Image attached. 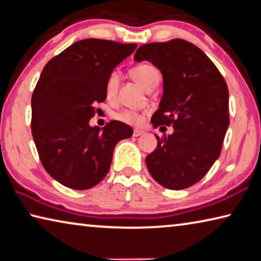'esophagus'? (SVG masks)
Listing matches in <instances>:
<instances>
[{"mask_svg": "<svg viewBox=\"0 0 261 261\" xmlns=\"http://www.w3.org/2000/svg\"><path fill=\"white\" fill-rule=\"evenodd\" d=\"M144 133L143 130H141V129H134V132H133V135L134 136H136V138H138V136H140V135H142Z\"/></svg>", "mask_w": 261, "mask_h": 261, "instance_id": "esophagus-1", "label": "esophagus"}]
</instances>
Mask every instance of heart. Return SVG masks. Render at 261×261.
I'll use <instances>...</instances> for the list:
<instances>
[{
	"mask_svg": "<svg viewBox=\"0 0 261 261\" xmlns=\"http://www.w3.org/2000/svg\"><path fill=\"white\" fill-rule=\"evenodd\" d=\"M130 76L138 82L139 85L143 87L145 90H148L150 87L158 84L159 77L161 74L156 67H153L150 64H141V65L134 66L130 70ZM119 86V75L117 72H112L107 77V81H105L104 85V90L105 95H107L108 99H112L116 97L117 90ZM117 118L119 120L128 123V125H139V123L142 122V116L138 112L133 111H123L119 113Z\"/></svg>",
	"mask_w": 261,
	"mask_h": 261,
	"instance_id": "obj_1",
	"label": "heart"
}]
</instances>
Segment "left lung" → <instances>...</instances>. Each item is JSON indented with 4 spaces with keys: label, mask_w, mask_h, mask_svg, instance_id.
<instances>
[{
    "label": "left lung",
    "mask_w": 261,
    "mask_h": 261,
    "mask_svg": "<svg viewBox=\"0 0 261 261\" xmlns=\"http://www.w3.org/2000/svg\"><path fill=\"white\" fill-rule=\"evenodd\" d=\"M135 62L148 61L163 75V96L152 114L153 127L173 125L145 158L151 176L167 189L188 188L220 156L229 127V93L217 66L195 44L175 39L143 44Z\"/></svg>",
    "instance_id": "obj_1"
}]
</instances>
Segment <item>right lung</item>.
Returning a JSON list of instances; mask_svg holds the SVG:
<instances>
[{"label": "right lung", "mask_w": 261, "mask_h": 261, "mask_svg": "<svg viewBox=\"0 0 261 261\" xmlns=\"http://www.w3.org/2000/svg\"><path fill=\"white\" fill-rule=\"evenodd\" d=\"M136 43L86 39L77 41L44 66L32 95V135L49 175L67 188L98 185L111 166L119 141L133 128L112 120L91 127L96 103L107 99V77Z\"/></svg>", "instance_id": "1"}]
</instances>
